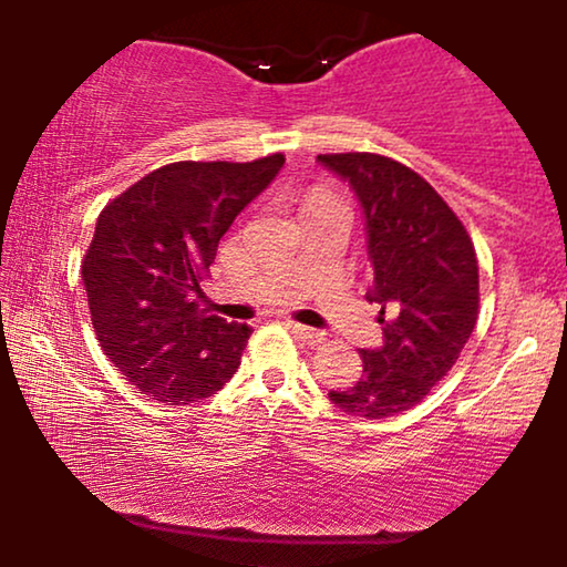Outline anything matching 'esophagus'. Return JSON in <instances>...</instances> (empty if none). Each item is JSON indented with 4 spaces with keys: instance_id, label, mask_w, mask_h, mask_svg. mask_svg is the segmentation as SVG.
Instances as JSON below:
<instances>
[{
    "instance_id": "1",
    "label": "esophagus",
    "mask_w": 567,
    "mask_h": 567,
    "mask_svg": "<svg viewBox=\"0 0 567 567\" xmlns=\"http://www.w3.org/2000/svg\"><path fill=\"white\" fill-rule=\"evenodd\" d=\"M285 324H288V328H290V333H296L298 338H301V341L311 343V347H317V343H322V341H324V333H322V330L306 328V324H298V322H292V320H288Z\"/></svg>"
}]
</instances>
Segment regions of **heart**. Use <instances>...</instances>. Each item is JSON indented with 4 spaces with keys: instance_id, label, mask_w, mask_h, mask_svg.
I'll return each instance as SVG.
<instances>
[{
    "instance_id": "1",
    "label": "heart",
    "mask_w": 567,
    "mask_h": 567,
    "mask_svg": "<svg viewBox=\"0 0 567 567\" xmlns=\"http://www.w3.org/2000/svg\"><path fill=\"white\" fill-rule=\"evenodd\" d=\"M322 205H330V202L324 199V197H315V199H309V205H306V213H309V210H317V207H322Z\"/></svg>"
}]
</instances>
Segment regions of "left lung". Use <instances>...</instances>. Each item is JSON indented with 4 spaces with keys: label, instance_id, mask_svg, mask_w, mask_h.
Masks as SVG:
<instances>
[{
    "label": "left lung",
    "instance_id": "obj_1",
    "mask_svg": "<svg viewBox=\"0 0 567 567\" xmlns=\"http://www.w3.org/2000/svg\"><path fill=\"white\" fill-rule=\"evenodd\" d=\"M317 162L349 184L365 218L383 341L360 349L362 375L328 396L343 413L392 419L419 405L455 365L477 324L480 275L464 224L432 186L379 154H320Z\"/></svg>",
    "mask_w": 567,
    "mask_h": 567
}]
</instances>
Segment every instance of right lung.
Listing matches in <instances>:
<instances>
[{
  "mask_svg": "<svg viewBox=\"0 0 567 567\" xmlns=\"http://www.w3.org/2000/svg\"><path fill=\"white\" fill-rule=\"evenodd\" d=\"M282 165V154L173 162L103 207L82 282L101 349L138 392L188 405L237 373L252 328L202 309L199 282L234 218Z\"/></svg>",
  "mask_w": 567,
  "mask_h": 567,
  "instance_id": "1",
  "label": "right lung"
}]
</instances>
